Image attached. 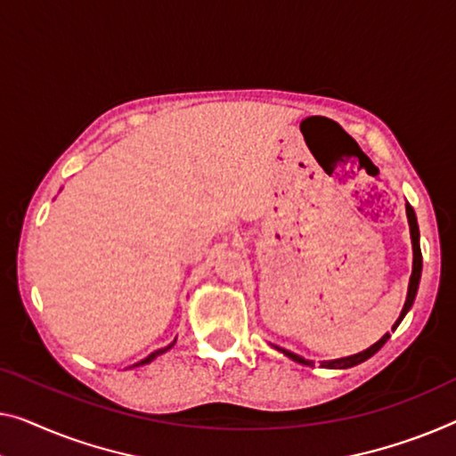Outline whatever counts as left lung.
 <instances>
[{
	"instance_id": "8db88e82",
	"label": "left lung",
	"mask_w": 456,
	"mask_h": 456,
	"mask_svg": "<svg viewBox=\"0 0 456 456\" xmlns=\"http://www.w3.org/2000/svg\"><path fill=\"white\" fill-rule=\"evenodd\" d=\"M405 210H407V221H410V231H411V246H413V270H411V278H410V289H407V298H405V305H403V311L402 315H399V319L395 322V325H393V330L397 328L399 323H402V319L405 317L407 311L411 309L413 305V298H416V293H418V284H419V276H422V249H419V229H418V221H416V213H413V208L410 205H405ZM391 336L385 334L383 338L379 339L377 344H372L369 350L364 352H358V354L354 356H348V358H338V360H328V362H322L323 369H350V366H356L360 362H364V360H369L372 354H377V352L383 348L387 339H389ZM282 354H287L289 358H293L295 362H301V364H307V366H314V362L311 360H305L301 356L293 354V352L289 350H281Z\"/></svg>"
}]
</instances>
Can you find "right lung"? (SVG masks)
<instances>
[{"mask_svg":"<svg viewBox=\"0 0 456 456\" xmlns=\"http://www.w3.org/2000/svg\"><path fill=\"white\" fill-rule=\"evenodd\" d=\"M172 346H174V342L169 344V346H166V348H161V350H155V352H151V354H149L145 360H141V362L133 364V366H142V364H149V362H151V360H155V358H158L159 354H163V352H167L169 348H172Z\"/></svg>","mask_w":456,"mask_h":456,"instance_id":"right-lung-1","label":"right lung"}]
</instances>
